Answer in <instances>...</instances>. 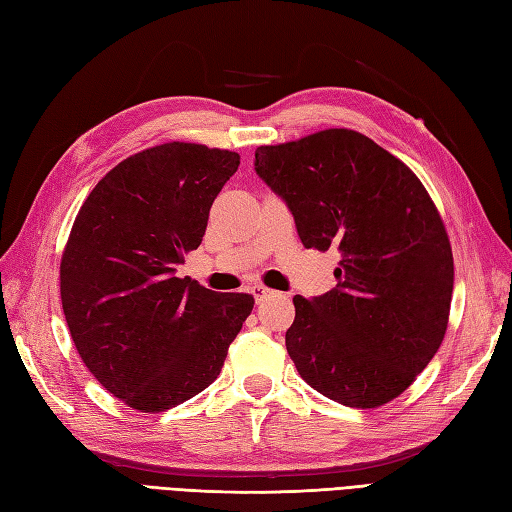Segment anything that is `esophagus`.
Returning <instances> with one entry per match:
<instances>
[{"instance_id":"esophagus-1","label":"esophagus","mask_w":512,"mask_h":512,"mask_svg":"<svg viewBox=\"0 0 512 512\" xmlns=\"http://www.w3.org/2000/svg\"><path fill=\"white\" fill-rule=\"evenodd\" d=\"M251 294L255 298V303H261V300H266L268 296H272V290H268V287H264V285H253Z\"/></svg>"}]
</instances>
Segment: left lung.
I'll list each match as a JSON object with an SVG mask.
<instances>
[{
    "label": "left lung",
    "instance_id": "8db88e82",
    "mask_svg": "<svg viewBox=\"0 0 512 512\" xmlns=\"http://www.w3.org/2000/svg\"><path fill=\"white\" fill-rule=\"evenodd\" d=\"M255 173L305 248L339 253L335 290L294 296L285 346L298 374L357 409L400 396L439 350L454 290L448 233L422 181L352 129L259 147Z\"/></svg>",
    "mask_w": 512,
    "mask_h": 512
}]
</instances>
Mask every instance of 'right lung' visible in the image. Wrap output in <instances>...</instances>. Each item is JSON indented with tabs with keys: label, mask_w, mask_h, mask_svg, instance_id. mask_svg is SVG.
<instances>
[{
	"label": "right lung",
	"mask_w": 512,
	"mask_h": 512,
	"mask_svg": "<svg viewBox=\"0 0 512 512\" xmlns=\"http://www.w3.org/2000/svg\"><path fill=\"white\" fill-rule=\"evenodd\" d=\"M238 166L233 151L160 144L114 166L73 222L64 318L86 368L131 409H173L212 385L251 316L253 296L177 277Z\"/></svg>",
	"instance_id": "obj_1"
}]
</instances>
